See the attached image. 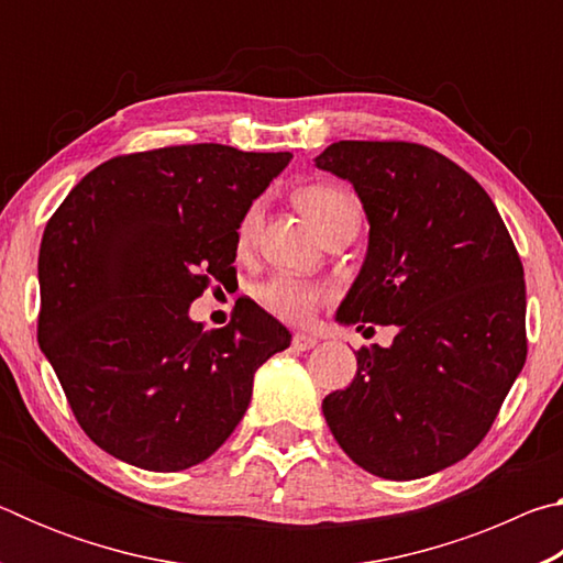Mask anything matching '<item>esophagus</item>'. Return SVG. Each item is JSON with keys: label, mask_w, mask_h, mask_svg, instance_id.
I'll list each match as a JSON object with an SVG mask.
<instances>
[{"label": "esophagus", "mask_w": 563, "mask_h": 563, "mask_svg": "<svg viewBox=\"0 0 563 563\" xmlns=\"http://www.w3.org/2000/svg\"><path fill=\"white\" fill-rule=\"evenodd\" d=\"M316 345H318L316 335H308V332H295V335H292V347L295 350H310Z\"/></svg>", "instance_id": "obj_1"}]
</instances>
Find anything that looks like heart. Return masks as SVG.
<instances>
[{"label":"heart","instance_id":"1","mask_svg":"<svg viewBox=\"0 0 563 563\" xmlns=\"http://www.w3.org/2000/svg\"><path fill=\"white\" fill-rule=\"evenodd\" d=\"M295 203H298L300 211L310 218V223L316 225L322 235H325L342 216L357 208L347 190H342L332 184H310L300 188L298 194H295ZM258 223H261V203L247 206L235 231L238 245L247 247L253 243L255 233H258ZM258 295L265 308L275 312L278 318L290 320V322H302L308 320L312 312H316L318 305L328 298L330 288L325 283L302 280V278H295V275H273L271 280H265L261 285Z\"/></svg>","mask_w":563,"mask_h":563}]
</instances>
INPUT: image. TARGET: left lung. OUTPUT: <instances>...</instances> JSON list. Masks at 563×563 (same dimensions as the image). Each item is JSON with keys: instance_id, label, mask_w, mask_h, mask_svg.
I'll return each instance as SVG.
<instances>
[{"instance_id": "8db88e82", "label": "left lung", "mask_w": 563, "mask_h": 563, "mask_svg": "<svg viewBox=\"0 0 563 563\" xmlns=\"http://www.w3.org/2000/svg\"><path fill=\"white\" fill-rule=\"evenodd\" d=\"M316 166L350 180L369 223L338 322L397 328L389 347L357 350L322 415L365 472L434 474L484 440L527 360L519 253L487 190L432 148L338 141Z\"/></svg>"}]
</instances>
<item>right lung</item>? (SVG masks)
<instances>
[{"label":"right lung","instance_id":"obj_1","mask_svg":"<svg viewBox=\"0 0 563 563\" xmlns=\"http://www.w3.org/2000/svg\"><path fill=\"white\" fill-rule=\"evenodd\" d=\"M290 158L223 144L117 156L49 218L36 335L103 452L148 472L201 464L243 419L255 369L290 345L253 300L218 330L188 318L235 275L241 216Z\"/></svg>","mask_w":563,"mask_h":563}]
</instances>
